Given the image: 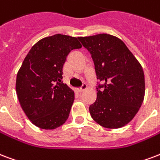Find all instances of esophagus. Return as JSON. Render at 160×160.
<instances>
[{"mask_svg":"<svg viewBox=\"0 0 160 160\" xmlns=\"http://www.w3.org/2000/svg\"><path fill=\"white\" fill-rule=\"evenodd\" d=\"M86 89H87V85H86V84H83L82 86H81L80 89H78V91H79V92H83V91H85Z\"/></svg>","mask_w":160,"mask_h":160,"instance_id":"34e87169","label":"esophagus"}]
</instances>
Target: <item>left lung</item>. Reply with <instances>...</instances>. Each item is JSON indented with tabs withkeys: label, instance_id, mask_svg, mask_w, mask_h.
<instances>
[{
	"label": "left lung",
	"instance_id": "left-lung-1",
	"mask_svg": "<svg viewBox=\"0 0 160 160\" xmlns=\"http://www.w3.org/2000/svg\"><path fill=\"white\" fill-rule=\"evenodd\" d=\"M91 53L97 80L96 101L89 107L91 118L106 128H120L139 110L145 94L144 73L139 62L118 38L107 33L79 38ZM104 88L101 92L99 89Z\"/></svg>",
	"mask_w": 160,
	"mask_h": 160
}]
</instances>
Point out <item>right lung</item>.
Returning a JSON list of instances; mask_svg holds the SVG:
<instances>
[{
  "mask_svg": "<svg viewBox=\"0 0 160 160\" xmlns=\"http://www.w3.org/2000/svg\"><path fill=\"white\" fill-rule=\"evenodd\" d=\"M81 47L75 37L55 34L36 42L24 58L16 91L23 112L38 128L55 129L69 118L75 93L61 80L63 66L69 52Z\"/></svg>",
  "mask_w": 160,
  "mask_h": 160,
  "instance_id": "1",
  "label": "right lung"
}]
</instances>
